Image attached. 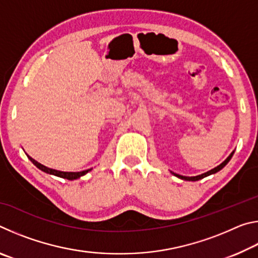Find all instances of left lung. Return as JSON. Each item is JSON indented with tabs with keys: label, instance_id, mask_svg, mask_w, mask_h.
Masks as SVG:
<instances>
[{
	"label": "left lung",
	"instance_id": "8db88e82",
	"mask_svg": "<svg viewBox=\"0 0 258 258\" xmlns=\"http://www.w3.org/2000/svg\"><path fill=\"white\" fill-rule=\"evenodd\" d=\"M233 154H234V151L231 152V155H230V156L228 157V158H226L221 165H218L217 167L211 169V171H208V172H206V173L202 174V175H198V176H183V175H178V174H176V173H173V174H174V175H175V176H177L178 178H182V180H185V181H198V180H202V178H204V177H206V176H208V175H212V174H215V173H217L218 171H221V169L223 168L224 166L229 163L230 159L232 158Z\"/></svg>",
	"mask_w": 258,
	"mask_h": 258
}]
</instances>
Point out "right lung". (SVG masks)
I'll return each instance as SVG.
<instances>
[{
  "label": "right lung",
  "instance_id": "obj_1",
  "mask_svg": "<svg viewBox=\"0 0 258 258\" xmlns=\"http://www.w3.org/2000/svg\"><path fill=\"white\" fill-rule=\"evenodd\" d=\"M27 157L29 158V160L32 161L35 166H36L37 168L41 169V171L45 172L47 174H52V175H55V176H59L62 178H67V180H76V178H80L81 176L85 175L86 173H89L91 171V169H86V171H82V172H61V171H56V169H52V168L46 167V166L40 164L38 161L33 159L32 157L28 155H27Z\"/></svg>",
  "mask_w": 258,
  "mask_h": 258
}]
</instances>
